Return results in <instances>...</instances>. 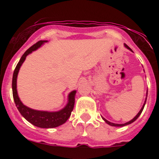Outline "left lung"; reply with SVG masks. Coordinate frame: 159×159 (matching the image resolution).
<instances>
[{
	"instance_id": "obj_1",
	"label": "left lung",
	"mask_w": 159,
	"mask_h": 159,
	"mask_svg": "<svg viewBox=\"0 0 159 159\" xmlns=\"http://www.w3.org/2000/svg\"><path fill=\"white\" fill-rule=\"evenodd\" d=\"M125 47L127 48H128V49H130V51H132L131 49L130 48V47H129V46H127V44H125ZM146 100H147V99H146ZM145 103H146V101H145ZM145 103H144V104H143V107L141 108V110L139 111V113L137 114V116H135V117L134 118V119H131V120H130V121H129V122H127V123H123V124H116V123H111V122H109V121H107V119H105L104 118H102V119H103V120H104L105 122H106L107 123V124H109V125H111V126H114V127H123V126H126V125H128V124H130V123H133V122H134L136 120V119H138V118H139V116H140V115H141V113H142V111H143V108H144V106H145Z\"/></svg>"
}]
</instances>
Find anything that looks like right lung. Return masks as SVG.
Returning a JSON list of instances; mask_svg holds the SVG:
<instances>
[{"label":"right lung","instance_id":"right-lung-1","mask_svg":"<svg viewBox=\"0 0 159 159\" xmlns=\"http://www.w3.org/2000/svg\"><path fill=\"white\" fill-rule=\"evenodd\" d=\"M46 42L45 40H40L32 46H31L27 51L25 52L21 57L20 61L18 62L16 68L14 70L13 75H12V95H13V99L15 102L16 107L21 116L25 118L27 121L33 124L34 126L41 128H53L64 124L67 121L68 118L71 116V111L74 108L75 104V91H73L68 95V103L67 106L62 109L60 111L57 112H48V111H36L33 109L28 107L25 106L20 100L19 97L17 95V91H16V78H17L18 71H19L20 67L25 61V58L29 53L32 51H35L38 48H40L43 43Z\"/></svg>","mask_w":159,"mask_h":159}]
</instances>
